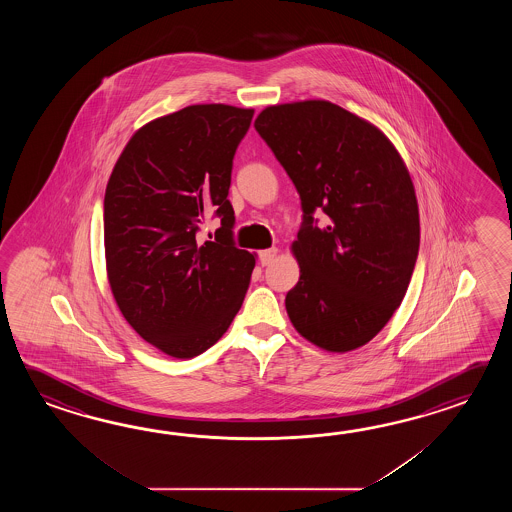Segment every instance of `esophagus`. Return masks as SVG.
Wrapping results in <instances>:
<instances>
[{
    "instance_id": "34e87169",
    "label": "esophagus",
    "mask_w": 512,
    "mask_h": 512,
    "mask_svg": "<svg viewBox=\"0 0 512 512\" xmlns=\"http://www.w3.org/2000/svg\"><path fill=\"white\" fill-rule=\"evenodd\" d=\"M276 254H278V249L276 247H272V249H265V251H260V263L261 265H269L276 258Z\"/></svg>"
}]
</instances>
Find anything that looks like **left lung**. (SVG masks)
I'll list each match as a JSON object with an SVG mask.
<instances>
[{
	"mask_svg": "<svg viewBox=\"0 0 512 512\" xmlns=\"http://www.w3.org/2000/svg\"><path fill=\"white\" fill-rule=\"evenodd\" d=\"M254 128L304 210L287 315L318 348H362L403 302L419 252V207L403 157L377 126L327 100L269 106ZM316 209L326 226L315 225Z\"/></svg>",
	"mask_w": 512,
	"mask_h": 512,
	"instance_id": "left-lung-1",
	"label": "left lung"
}]
</instances>
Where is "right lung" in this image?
Masks as SVG:
<instances>
[{
	"instance_id": "right-lung-1",
	"label": "right lung",
	"mask_w": 512,
	"mask_h": 512,
	"mask_svg": "<svg viewBox=\"0 0 512 512\" xmlns=\"http://www.w3.org/2000/svg\"><path fill=\"white\" fill-rule=\"evenodd\" d=\"M254 109L196 104L131 135L104 196L108 282L120 313L146 342L192 359L229 329L249 289L256 254L234 247L232 159ZM210 209L214 242L196 230Z\"/></svg>"
}]
</instances>
